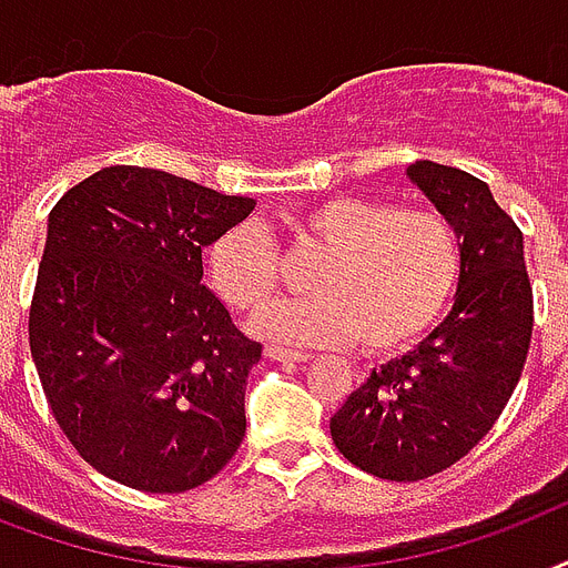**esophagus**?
Wrapping results in <instances>:
<instances>
[{
    "label": "esophagus",
    "instance_id": "34e87169",
    "mask_svg": "<svg viewBox=\"0 0 568 568\" xmlns=\"http://www.w3.org/2000/svg\"><path fill=\"white\" fill-rule=\"evenodd\" d=\"M267 359H274V363H310L312 354H303V351H285V347H267L265 351Z\"/></svg>",
    "mask_w": 568,
    "mask_h": 568
}]
</instances>
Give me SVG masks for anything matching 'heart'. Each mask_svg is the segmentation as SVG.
Wrapping results in <instances>:
<instances>
[{
  "instance_id": "obj_1",
  "label": "heart",
  "mask_w": 568,
  "mask_h": 568,
  "mask_svg": "<svg viewBox=\"0 0 568 568\" xmlns=\"http://www.w3.org/2000/svg\"><path fill=\"white\" fill-rule=\"evenodd\" d=\"M294 235L327 250L312 297L271 306L253 333L276 345L329 347L363 338L368 354L413 347L442 318L463 276L457 226L436 209L338 194L312 203ZM209 283L239 312L262 310L280 288V253L256 223L221 232L205 253Z\"/></svg>"
}]
</instances>
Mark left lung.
Wrapping results in <instances>:
<instances>
[{
	"mask_svg": "<svg viewBox=\"0 0 568 568\" xmlns=\"http://www.w3.org/2000/svg\"><path fill=\"white\" fill-rule=\"evenodd\" d=\"M406 176L457 226V297L430 336L374 368L329 418V436L356 468L404 484L454 466L493 430L534 329L521 230L489 185L436 162L409 164Z\"/></svg>",
	"mask_w": 568,
	"mask_h": 568,
	"instance_id": "1",
	"label": "left lung"
}]
</instances>
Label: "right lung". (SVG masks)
<instances>
[{
	"label": "right lung",
	"mask_w": 568,
	"mask_h": 568,
	"mask_svg": "<svg viewBox=\"0 0 568 568\" xmlns=\"http://www.w3.org/2000/svg\"><path fill=\"white\" fill-rule=\"evenodd\" d=\"M153 168H102L49 212L29 312L52 415L100 475L173 495L239 450L262 345L203 285V247L253 212Z\"/></svg>",
	"instance_id": "right-lung-1"
}]
</instances>
